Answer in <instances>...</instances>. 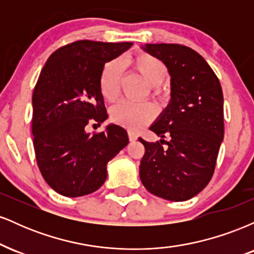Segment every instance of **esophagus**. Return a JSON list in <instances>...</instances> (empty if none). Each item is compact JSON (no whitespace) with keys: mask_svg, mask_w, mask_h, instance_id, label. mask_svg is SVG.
<instances>
[{"mask_svg":"<svg viewBox=\"0 0 254 254\" xmlns=\"http://www.w3.org/2000/svg\"><path fill=\"white\" fill-rule=\"evenodd\" d=\"M127 136H129V141L130 142H133L137 139V135L135 132H132V131H127Z\"/></svg>","mask_w":254,"mask_h":254,"instance_id":"esophagus-1","label":"esophagus"}]
</instances>
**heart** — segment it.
<instances>
[{
	"instance_id": "1",
	"label": "heart",
	"mask_w": 254,
	"mask_h": 254,
	"mask_svg": "<svg viewBox=\"0 0 254 254\" xmlns=\"http://www.w3.org/2000/svg\"><path fill=\"white\" fill-rule=\"evenodd\" d=\"M127 64L137 74L147 81L150 86V94L160 98L164 95V82L167 75V66L160 58L144 51H138L127 60ZM122 65L118 61H111L104 65L99 77V89L104 100L115 103L121 95ZM113 123L127 127L130 131H137L148 125L156 117V109L150 103L132 104L122 101L113 106L110 112Z\"/></svg>"
}]
</instances>
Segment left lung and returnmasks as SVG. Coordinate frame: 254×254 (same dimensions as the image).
Wrapping results in <instances>:
<instances>
[{"label": "left lung", "mask_w": 254, "mask_h": 254, "mask_svg": "<svg viewBox=\"0 0 254 254\" xmlns=\"http://www.w3.org/2000/svg\"><path fill=\"white\" fill-rule=\"evenodd\" d=\"M143 50L170 71L171 101L150 130L171 141L139 138L145 149L139 178L150 193L183 202L199 193L214 174L224 133L222 88L210 65L191 48L145 44Z\"/></svg>", "instance_id": "left-lung-1"}]
</instances>
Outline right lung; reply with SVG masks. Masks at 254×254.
<instances>
[{"mask_svg": "<svg viewBox=\"0 0 254 254\" xmlns=\"http://www.w3.org/2000/svg\"><path fill=\"white\" fill-rule=\"evenodd\" d=\"M132 43L77 40L57 49L44 64L32 95V133L38 167L57 193L80 197L97 191L106 166L129 143L127 130L111 124L86 132L109 117L99 89L105 63Z\"/></svg>", "mask_w": 254, "mask_h": 254, "instance_id": "obj_1", "label": "right lung"}]
</instances>
